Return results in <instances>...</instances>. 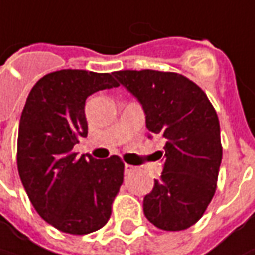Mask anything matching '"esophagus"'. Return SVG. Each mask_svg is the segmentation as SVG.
<instances>
[{"label":"esophagus","mask_w":255,"mask_h":255,"mask_svg":"<svg viewBox=\"0 0 255 255\" xmlns=\"http://www.w3.org/2000/svg\"><path fill=\"white\" fill-rule=\"evenodd\" d=\"M134 169H136V167L132 166V164H125V174H130Z\"/></svg>","instance_id":"34e87169"}]
</instances>
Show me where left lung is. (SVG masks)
<instances>
[{"instance_id": "obj_1", "label": "left lung", "mask_w": 255, "mask_h": 255, "mask_svg": "<svg viewBox=\"0 0 255 255\" xmlns=\"http://www.w3.org/2000/svg\"><path fill=\"white\" fill-rule=\"evenodd\" d=\"M142 105L149 139L164 142L163 170L143 199V213L167 231L200 220L214 196L220 169V123L206 93L186 76L159 71L113 72Z\"/></svg>"}]
</instances>
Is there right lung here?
Instances as JSON below:
<instances>
[{"label":"right lung","mask_w":255,"mask_h":255,"mask_svg":"<svg viewBox=\"0 0 255 255\" xmlns=\"http://www.w3.org/2000/svg\"><path fill=\"white\" fill-rule=\"evenodd\" d=\"M118 86L112 74L62 69L41 78L26 98L18 129V173L38 214L64 233L89 234L111 217L123 181L122 160L78 157L74 147L88 136L86 98Z\"/></svg>","instance_id":"right-lung-1"}]
</instances>
